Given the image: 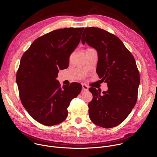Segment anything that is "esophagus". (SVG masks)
Returning <instances> with one entry per match:
<instances>
[{
	"instance_id": "1",
	"label": "esophagus",
	"mask_w": 157,
	"mask_h": 157,
	"mask_svg": "<svg viewBox=\"0 0 157 157\" xmlns=\"http://www.w3.org/2000/svg\"><path fill=\"white\" fill-rule=\"evenodd\" d=\"M82 89H83L84 91H87L88 89H89V87L86 84H82Z\"/></svg>"
}]
</instances>
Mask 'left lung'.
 <instances>
[{
  "label": "left lung",
  "mask_w": 157,
  "mask_h": 157,
  "mask_svg": "<svg viewBox=\"0 0 157 157\" xmlns=\"http://www.w3.org/2000/svg\"><path fill=\"white\" fill-rule=\"evenodd\" d=\"M81 41L97 50L96 72L108 86L102 94L94 87L89 89L93 96L88 104L89 117L98 126L114 127L127 118L137 102L140 75L136 60L117 36L103 29L86 28Z\"/></svg>",
  "instance_id": "8db88e82"
}]
</instances>
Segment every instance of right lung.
<instances>
[{"label": "right lung", "mask_w": 157, "mask_h": 157, "mask_svg": "<svg viewBox=\"0 0 157 157\" xmlns=\"http://www.w3.org/2000/svg\"><path fill=\"white\" fill-rule=\"evenodd\" d=\"M84 28H64L36 38L22 56L16 75L20 101L28 113L47 126L63 122L71 100L80 93L76 82L61 87L59 70L68 67L70 56L81 40Z\"/></svg>", "instance_id": "obj_1"}]
</instances>
